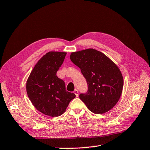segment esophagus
Wrapping results in <instances>:
<instances>
[{"instance_id": "1", "label": "esophagus", "mask_w": 150, "mask_h": 150, "mask_svg": "<svg viewBox=\"0 0 150 150\" xmlns=\"http://www.w3.org/2000/svg\"><path fill=\"white\" fill-rule=\"evenodd\" d=\"M74 93H75V95H76V97H77V96H79V91H78V90L75 89V91H74Z\"/></svg>"}]
</instances>
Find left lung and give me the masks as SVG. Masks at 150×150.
<instances>
[{
    "label": "left lung",
    "instance_id": "obj_1",
    "mask_svg": "<svg viewBox=\"0 0 150 150\" xmlns=\"http://www.w3.org/2000/svg\"><path fill=\"white\" fill-rule=\"evenodd\" d=\"M71 61L81 69L88 85V91L80 98L89 110L104 114L119 101L123 88L120 68L102 52L88 48L71 52Z\"/></svg>",
    "mask_w": 150,
    "mask_h": 150
}]
</instances>
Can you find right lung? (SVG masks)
<instances>
[{"label": "right lung", "mask_w": 150, "mask_h": 150, "mask_svg": "<svg viewBox=\"0 0 150 150\" xmlns=\"http://www.w3.org/2000/svg\"><path fill=\"white\" fill-rule=\"evenodd\" d=\"M66 55L64 52H47L34 66L26 82L27 93L33 105L50 117L63 114L76 96L66 90L64 82L56 75Z\"/></svg>", "instance_id": "obj_1"}]
</instances>
